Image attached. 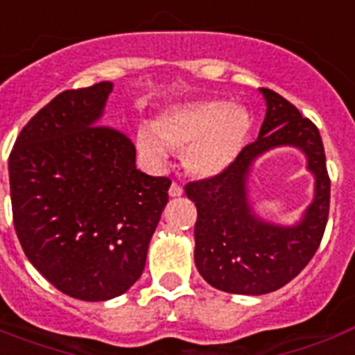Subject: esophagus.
Returning a JSON list of instances; mask_svg holds the SVG:
<instances>
[{
	"instance_id": "34e87169",
	"label": "esophagus",
	"mask_w": 355,
	"mask_h": 355,
	"mask_svg": "<svg viewBox=\"0 0 355 355\" xmlns=\"http://www.w3.org/2000/svg\"><path fill=\"white\" fill-rule=\"evenodd\" d=\"M169 195H171V197H180V195H182V186L177 182H173L171 188H169Z\"/></svg>"
}]
</instances>
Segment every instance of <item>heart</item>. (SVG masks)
I'll use <instances>...</instances> for the list:
<instances>
[{
	"mask_svg": "<svg viewBox=\"0 0 355 355\" xmlns=\"http://www.w3.org/2000/svg\"><path fill=\"white\" fill-rule=\"evenodd\" d=\"M139 128L136 147L153 166L167 162L169 150L184 153V166L195 177H214L232 166L250 136L252 119L239 105L200 101L180 105Z\"/></svg>",
	"mask_w": 355,
	"mask_h": 355,
	"instance_id": "obj_1",
	"label": "heart"
}]
</instances>
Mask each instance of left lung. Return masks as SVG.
<instances>
[{
  "label": "left lung",
  "mask_w": 355,
  "mask_h": 355,
  "mask_svg": "<svg viewBox=\"0 0 355 355\" xmlns=\"http://www.w3.org/2000/svg\"><path fill=\"white\" fill-rule=\"evenodd\" d=\"M259 92L267 114L258 139L225 171L184 188L197 206L195 265L211 287L234 295H265L291 282L317 252L330 211V177L319 128L276 92ZM286 144L303 150L315 177L314 200L293 227L259 220L246 189L253 162Z\"/></svg>",
  "instance_id": "1"
}]
</instances>
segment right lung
<instances>
[{
    "label": "right lung",
    "mask_w": 355,
    "mask_h": 355,
    "mask_svg": "<svg viewBox=\"0 0 355 355\" xmlns=\"http://www.w3.org/2000/svg\"><path fill=\"white\" fill-rule=\"evenodd\" d=\"M112 83L66 90L16 138L8 156L14 228L58 291L86 302L138 280L171 180L136 169V147L99 125Z\"/></svg>",
    "instance_id": "1"
}]
</instances>
